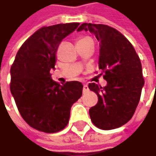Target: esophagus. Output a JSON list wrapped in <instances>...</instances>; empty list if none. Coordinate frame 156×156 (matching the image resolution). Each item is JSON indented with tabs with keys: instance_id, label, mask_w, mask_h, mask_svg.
Segmentation results:
<instances>
[{
	"instance_id": "1",
	"label": "esophagus",
	"mask_w": 156,
	"mask_h": 156,
	"mask_svg": "<svg viewBox=\"0 0 156 156\" xmlns=\"http://www.w3.org/2000/svg\"><path fill=\"white\" fill-rule=\"evenodd\" d=\"M88 90H89V88H88V85H87V84H85V83H84V84H83V92H86V91H88Z\"/></svg>"
}]
</instances>
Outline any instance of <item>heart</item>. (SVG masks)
Segmentation results:
<instances>
[{
  "mask_svg": "<svg viewBox=\"0 0 156 156\" xmlns=\"http://www.w3.org/2000/svg\"><path fill=\"white\" fill-rule=\"evenodd\" d=\"M86 38H88V37H83V38H80L78 41H82V40H84V39H86Z\"/></svg>",
  "mask_w": 156,
  "mask_h": 156,
  "instance_id": "heart-1",
  "label": "heart"
}]
</instances>
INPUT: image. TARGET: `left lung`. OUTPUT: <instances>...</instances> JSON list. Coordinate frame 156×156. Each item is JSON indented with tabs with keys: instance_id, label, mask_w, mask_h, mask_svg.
Segmentation results:
<instances>
[{
	"instance_id": "left-lung-1",
	"label": "left lung",
	"mask_w": 156,
	"mask_h": 156,
	"mask_svg": "<svg viewBox=\"0 0 156 156\" xmlns=\"http://www.w3.org/2000/svg\"><path fill=\"white\" fill-rule=\"evenodd\" d=\"M82 30L90 31L99 41L98 67L107 81L104 88L89 83V89L98 98V104L89 110L90 116L101 129H114L131 119L139 104L144 85L141 60L131 43L115 28L83 23L78 28V32Z\"/></svg>"
}]
</instances>
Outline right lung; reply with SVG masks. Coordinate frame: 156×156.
Here are the masks:
<instances>
[{
    "mask_svg": "<svg viewBox=\"0 0 156 156\" xmlns=\"http://www.w3.org/2000/svg\"><path fill=\"white\" fill-rule=\"evenodd\" d=\"M79 23L44 27L20 46L10 69V90L20 114L35 129L55 133L67 125L71 107L82 96L83 84H59L51 79L56 52L64 38Z\"/></svg>",
    "mask_w": 156,
    "mask_h": 156,
    "instance_id": "obj_1",
    "label": "right lung"
}]
</instances>
